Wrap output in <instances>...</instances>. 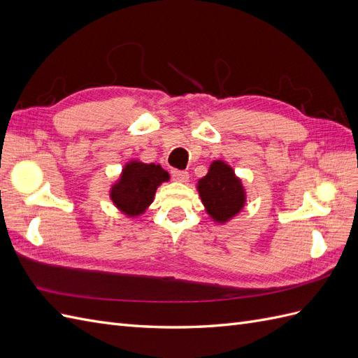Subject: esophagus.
I'll list each match as a JSON object with an SVG mask.
<instances>
[{
    "label": "esophagus",
    "mask_w": 358,
    "mask_h": 358,
    "mask_svg": "<svg viewBox=\"0 0 358 358\" xmlns=\"http://www.w3.org/2000/svg\"><path fill=\"white\" fill-rule=\"evenodd\" d=\"M171 178L175 179V180H178V182H187L188 179H189V175H188V171H185V170H179V169H173L171 171Z\"/></svg>",
    "instance_id": "obj_1"
}]
</instances>
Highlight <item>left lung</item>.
<instances>
[{"instance_id": "1", "label": "left lung", "mask_w": 358, "mask_h": 358, "mask_svg": "<svg viewBox=\"0 0 358 358\" xmlns=\"http://www.w3.org/2000/svg\"><path fill=\"white\" fill-rule=\"evenodd\" d=\"M199 192L206 210L218 222L229 221L245 204L242 182L224 161L212 162L208 175L199 180Z\"/></svg>"}]
</instances>
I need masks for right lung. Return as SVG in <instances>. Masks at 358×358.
Here are the masks:
<instances>
[{"instance_id":"1","label":"right lung","mask_w":358,"mask_h":358,"mask_svg":"<svg viewBox=\"0 0 358 358\" xmlns=\"http://www.w3.org/2000/svg\"><path fill=\"white\" fill-rule=\"evenodd\" d=\"M169 180V173L161 166L131 161L125 166L121 179L110 191L116 208L129 216H137L152 203L158 185Z\"/></svg>"}]
</instances>
